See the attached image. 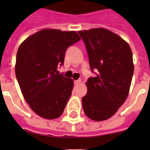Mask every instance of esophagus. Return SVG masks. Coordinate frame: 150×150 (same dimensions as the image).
Listing matches in <instances>:
<instances>
[{
    "instance_id": "obj_1",
    "label": "esophagus",
    "mask_w": 150,
    "mask_h": 150,
    "mask_svg": "<svg viewBox=\"0 0 150 150\" xmlns=\"http://www.w3.org/2000/svg\"><path fill=\"white\" fill-rule=\"evenodd\" d=\"M81 82H82V80L81 79H78V80H75V85H79L81 83Z\"/></svg>"
}]
</instances>
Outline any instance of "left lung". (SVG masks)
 <instances>
[{
	"mask_svg": "<svg viewBox=\"0 0 150 150\" xmlns=\"http://www.w3.org/2000/svg\"><path fill=\"white\" fill-rule=\"evenodd\" d=\"M84 41L91 70L98 71L86 85L83 110L96 121L111 117L127 99L133 72L132 52L121 36L103 28L79 31Z\"/></svg>",
	"mask_w": 150,
	"mask_h": 150,
	"instance_id": "1",
	"label": "left lung"
}]
</instances>
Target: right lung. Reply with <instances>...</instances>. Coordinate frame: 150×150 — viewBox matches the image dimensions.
<instances>
[{
  "label": "right lung",
  "instance_id": "right-lung-1",
  "mask_svg": "<svg viewBox=\"0 0 150 150\" xmlns=\"http://www.w3.org/2000/svg\"><path fill=\"white\" fill-rule=\"evenodd\" d=\"M75 31L44 29L26 38L16 55L15 75L29 107L45 119L57 118L70 98L74 82L57 71L67 48L80 40Z\"/></svg>",
  "mask_w": 150,
  "mask_h": 150
}]
</instances>
